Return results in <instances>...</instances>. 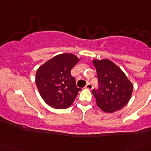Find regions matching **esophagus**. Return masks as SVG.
Returning <instances> with one entry per match:
<instances>
[{
  "mask_svg": "<svg viewBox=\"0 0 151 151\" xmlns=\"http://www.w3.org/2000/svg\"><path fill=\"white\" fill-rule=\"evenodd\" d=\"M85 88H87V89L91 90L92 88V84H90V83H88L87 85H85Z\"/></svg>",
  "mask_w": 151,
  "mask_h": 151,
  "instance_id": "1",
  "label": "esophagus"
}]
</instances>
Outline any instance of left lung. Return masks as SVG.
<instances>
[{
    "instance_id": "obj_1",
    "label": "left lung",
    "mask_w": 151,
    "mask_h": 151,
    "mask_svg": "<svg viewBox=\"0 0 151 151\" xmlns=\"http://www.w3.org/2000/svg\"><path fill=\"white\" fill-rule=\"evenodd\" d=\"M92 63L96 70L99 83V90L92 91L97 106L106 113L122 110L131 99L132 83L125 73L109 59H93Z\"/></svg>"
}]
</instances>
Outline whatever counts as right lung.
Segmentation results:
<instances>
[{
  "label": "right lung",
  "instance_id": "obj_1",
  "mask_svg": "<svg viewBox=\"0 0 151 151\" xmlns=\"http://www.w3.org/2000/svg\"><path fill=\"white\" fill-rule=\"evenodd\" d=\"M80 59L71 53L57 55L42 64L36 72L35 82L41 98L55 109H66L78 96L81 88L76 86L70 74Z\"/></svg>",
  "mask_w": 151,
  "mask_h": 151
}]
</instances>
